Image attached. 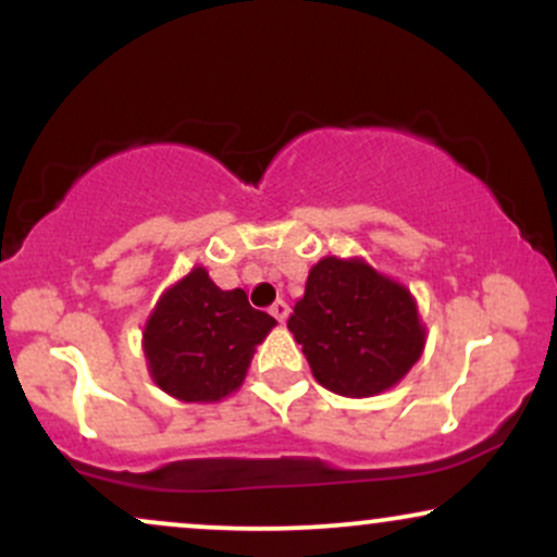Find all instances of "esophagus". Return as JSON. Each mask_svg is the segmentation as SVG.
<instances>
[{"label":"esophagus","instance_id":"1","mask_svg":"<svg viewBox=\"0 0 557 557\" xmlns=\"http://www.w3.org/2000/svg\"><path fill=\"white\" fill-rule=\"evenodd\" d=\"M287 311H290V309H287V304H285V300H274V304H272V309H270V314H272L274 319H277L280 324H283L285 319H287Z\"/></svg>","mask_w":557,"mask_h":557}]
</instances>
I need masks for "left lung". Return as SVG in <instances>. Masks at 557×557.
<instances>
[{"label": "left lung", "mask_w": 557, "mask_h": 557, "mask_svg": "<svg viewBox=\"0 0 557 557\" xmlns=\"http://www.w3.org/2000/svg\"><path fill=\"white\" fill-rule=\"evenodd\" d=\"M311 374L345 398H369L398 385L424 350L417 300L363 259L324 257L287 319Z\"/></svg>", "instance_id": "left-lung-1"}]
</instances>
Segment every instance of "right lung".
I'll return each instance as SVG.
<instances>
[{
  "label": "right lung",
  "instance_id": "1",
  "mask_svg": "<svg viewBox=\"0 0 557 557\" xmlns=\"http://www.w3.org/2000/svg\"><path fill=\"white\" fill-rule=\"evenodd\" d=\"M274 319L248 304L240 287L222 290L194 267L162 293L146 319L144 354L164 393L185 403H216L243 385L253 348Z\"/></svg>",
  "mask_w": 557,
  "mask_h": 557
}]
</instances>
